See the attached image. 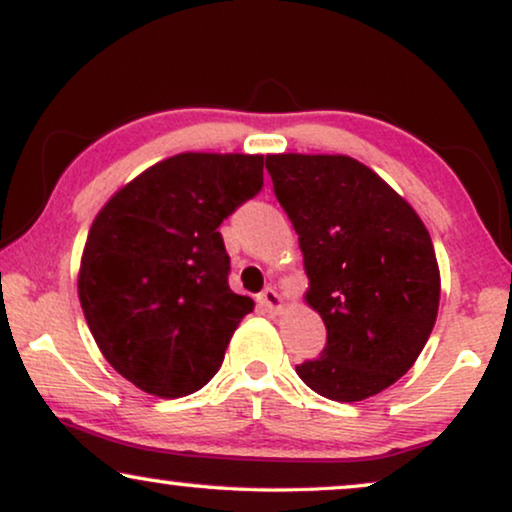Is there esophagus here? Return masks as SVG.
<instances>
[{
	"instance_id": "1",
	"label": "esophagus",
	"mask_w": 512,
	"mask_h": 512,
	"mask_svg": "<svg viewBox=\"0 0 512 512\" xmlns=\"http://www.w3.org/2000/svg\"><path fill=\"white\" fill-rule=\"evenodd\" d=\"M258 303H261L263 310H268L272 314H277L284 307V300L275 289H265L263 293H258Z\"/></svg>"
}]
</instances>
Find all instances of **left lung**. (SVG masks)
<instances>
[{"mask_svg": "<svg viewBox=\"0 0 512 512\" xmlns=\"http://www.w3.org/2000/svg\"><path fill=\"white\" fill-rule=\"evenodd\" d=\"M298 233L307 305L326 324L321 356L296 366L319 396L363 401L422 354L438 317L436 251L415 209L349 156H265Z\"/></svg>", "mask_w": 512, "mask_h": 512, "instance_id": "obj_1", "label": "left lung"}]
</instances>
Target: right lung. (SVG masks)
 <instances>
[{
  "label": "right lung",
  "instance_id": "obj_1",
  "mask_svg": "<svg viewBox=\"0 0 512 512\" xmlns=\"http://www.w3.org/2000/svg\"><path fill=\"white\" fill-rule=\"evenodd\" d=\"M261 186L263 156L179 153L95 216L79 270L83 314L104 359L146 394L205 387L254 310L230 291L219 226Z\"/></svg>",
  "mask_w": 512,
  "mask_h": 512
}]
</instances>
